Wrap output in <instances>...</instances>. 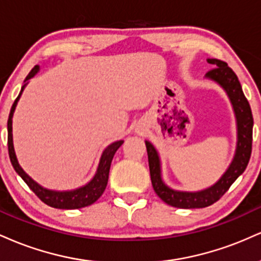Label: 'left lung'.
<instances>
[{"label": "left lung", "mask_w": 261, "mask_h": 261, "mask_svg": "<svg viewBox=\"0 0 261 261\" xmlns=\"http://www.w3.org/2000/svg\"><path fill=\"white\" fill-rule=\"evenodd\" d=\"M207 62L214 65L215 68L205 74V79L217 83L226 92L232 104L237 125L236 152L228 168L214 185L199 191H181L172 189L164 182L162 178L160 154L149 141H145L152 187L155 194L173 207L202 208L212 205L220 200V197L228 190L236 179L244 172L250 160L251 142H253V115H251L249 103L242 91L238 77L233 72L232 68H229L228 65L221 60L207 59Z\"/></svg>", "instance_id": "left-lung-1"}]
</instances>
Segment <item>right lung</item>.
Returning a JSON list of instances; mask_svg holds the SVG:
<instances>
[{"instance_id":"right-lung-1","label":"right lung","mask_w":261,"mask_h":261,"mask_svg":"<svg viewBox=\"0 0 261 261\" xmlns=\"http://www.w3.org/2000/svg\"><path fill=\"white\" fill-rule=\"evenodd\" d=\"M39 72V66H34V68L29 72L28 76L25 77L24 85L22 86L19 94H18L17 99L14 100L13 106L11 108L10 116H8L7 121V131H8V153H10V160L12 166H13L14 170L17 172V174L20 176L27 182L33 193L37 195L39 199L41 200L46 205L51 206L55 208H62V210H74V208H81L86 207V206L92 205L97 201L98 199L101 196V194L106 190L107 184H108V178H109V170H110V164H112L113 157L115 154V152L118 151V148L124 143V141H116V142L110 143L108 147L103 151V153L100 155L99 164H98L97 172L93 178L89 180L87 184L82 185V187L72 189V190H51V189H46L41 187L40 184H38L34 179L31 178L24 169L20 167L19 162L17 160L16 151H14L13 146V134H12V118H13L14 110L19 100L20 95H22L23 91L29 83V80L33 79Z\"/></svg>"}]
</instances>
